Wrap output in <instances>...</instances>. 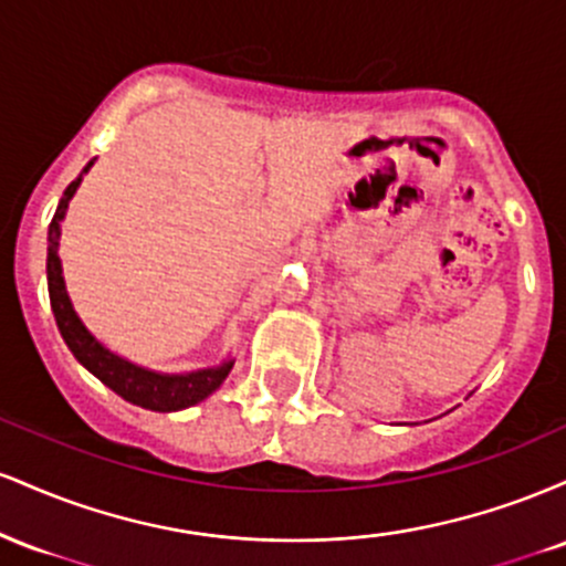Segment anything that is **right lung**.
I'll return each mask as SVG.
<instances>
[{
    "label": "right lung",
    "instance_id": "obj_1",
    "mask_svg": "<svg viewBox=\"0 0 566 566\" xmlns=\"http://www.w3.org/2000/svg\"><path fill=\"white\" fill-rule=\"evenodd\" d=\"M93 167L90 161L84 167V172ZM80 178L63 191V199L57 201V210L50 223L48 233V290H50V305H53V314L61 329L63 340L71 348V354L76 356L82 367H87L103 386L112 388L114 394H119L122 399L129 405H138L143 409H154V412H175V409H186L197 401L207 399L220 382L226 380V375L231 373L233 361L212 367V369H199V373L188 375H159L148 373V369L129 365V361L119 359L108 348H103L93 335L84 329L80 316L71 308V301L66 295V284H63L61 274V258H57V237H61V220L66 216V207L71 197H74Z\"/></svg>",
    "mask_w": 566,
    "mask_h": 566
}]
</instances>
